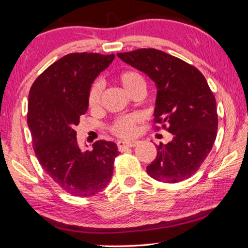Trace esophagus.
I'll use <instances>...</instances> for the list:
<instances>
[{"label": "esophagus", "mask_w": 248, "mask_h": 248, "mask_svg": "<svg viewBox=\"0 0 248 248\" xmlns=\"http://www.w3.org/2000/svg\"><path fill=\"white\" fill-rule=\"evenodd\" d=\"M137 144H139L137 140H119V142H117V146H119L120 150H123V148L134 147Z\"/></svg>", "instance_id": "1"}]
</instances>
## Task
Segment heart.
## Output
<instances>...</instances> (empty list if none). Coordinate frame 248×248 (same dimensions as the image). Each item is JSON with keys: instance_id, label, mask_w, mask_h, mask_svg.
<instances>
[{"instance_id": "1", "label": "heart", "mask_w": 248, "mask_h": 248, "mask_svg": "<svg viewBox=\"0 0 248 248\" xmlns=\"http://www.w3.org/2000/svg\"><path fill=\"white\" fill-rule=\"evenodd\" d=\"M119 81L128 94L139 87H145V81L143 76L135 71H124L119 75ZM103 92V85L101 82H95L91 86L89 96H87V104L90 108H96L101 102V96ZM140 116L137 115H126L122 116L115 121L113 124L112 131L117 136L121 137H132L136 132V124L139 123Z\"/></svg>"}]
</instances>
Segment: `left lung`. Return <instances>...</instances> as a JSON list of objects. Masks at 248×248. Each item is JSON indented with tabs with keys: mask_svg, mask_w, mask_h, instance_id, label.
<instances>
[{
	"mask_svg": "<svg viewBox=\"0 0 248 248\" xmlns=\"http://www.w3.org/2000/svg\"><path fill=\"white\" fill-rule=\"evenodd\" d=\"M124 63L147 75L156 86V123L173 134L159 144L147 174L164 183H178L197 172L217 135L216 101L196 67L155 48L117 53Z\"/></svg>",
	"mask_w": 248,
	"mask_h": 248,
	"instance_id": "left-lung-1",
	"label": "left lung"
}]
</instances>
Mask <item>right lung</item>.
<instances>
[{"label": "right lung", "instance_id": "right-lung-1", "mask_svg": "<svg viewBox=\"0 0 248 248\" xmlns=\"http://www.w3.org/2000/svg\"><path fill=\"white\" fill-rule=\"evenodd\" d=\"M113 60L114 54H67L49 65L30 90L28 125L36 157L48 176L73 196H92L104 189L120 154L108 140L82 150L75 131L89 108L91 86Z\"/></svg>", "mask_w": 248, "mask_h": 248}]
</instances>
